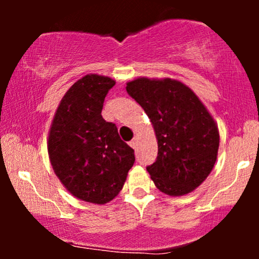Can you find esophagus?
I'll list each match as a JSON object with an SVG mask.
<instances>
[{"mask_svg":"<svg viewBox=\"0 0 259 259\" xmlns=\"http://www.w3.org/2000/svg\"><path fill=\"white\" fill-rule=\"evenodd\" d=\"M129 145L132 146L133 148H136V146H138V138H134L132 141L129 142Z\"/></svg>","mask_w":259,"mask_h":259,"instance_id":"34e87169","label":"esophagus"}]
</instances>
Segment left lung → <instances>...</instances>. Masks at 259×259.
Here are the masks:
<instances>
[{"instance_id":"1","label":"left lung","mask_w":259,"mask_h":259,"mask_svg":"<svg viewBox=\"0 0 259 259\" xmlns=\"http://www.w3.org/2000/svg\"><path fill=\"white\" fill-rule=\"evenodd\" d=\"M126 91L144 108L156 134L158 156L147 171L169 196L192 192L215 164L219 130L215 120L189 86L179 80L136 78Z\"/></svg>"}]
</instances>
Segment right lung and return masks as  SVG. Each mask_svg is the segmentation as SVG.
I'll list each match as a JSON object with an SVG mask.
<instances>
[{
    "mask_svg": "<svg viewBox=\"0 0 259 259\" xmlns=\"http://www.w3.org/2000/svg\"><path fill=\"white\" fill-rule=\"evenodd\" d=\"M109 76L88 74L65 92L53 117L47 151L53 171L79 200L112 201L123 189L135 162L134 150L120 139L115 124L102 118Z\"/></svg>",
    "mask_w": 259,
    "mask_h": 259,
    "instance_id": "add662e5",
    "label": "right lung"
}]
</instances>
